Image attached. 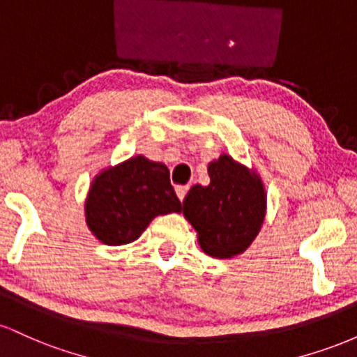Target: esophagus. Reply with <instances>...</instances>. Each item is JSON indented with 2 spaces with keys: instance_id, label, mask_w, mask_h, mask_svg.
I'll use <instances>...</instances> for the list:
<instances>
[{
  "instance_id": "esophagus-1",
  "label": "esophagus",
  "mask_w": 357,
  "mask_h": 357,
  "mask_svg": "<svg viewBox=\"0 0 357 357\" xmlns=\"http://www.w3.org/2000/svg\"><path fill=\"white\" fill-rule=\"evenodd\" d=\"M188 190H190V188H188V186H178V188H176V195H178V198L181 199V202L184 199V196H186Z\"/></svg>"
}]
</instances>
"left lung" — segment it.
<instances>
[{
  "instance_id": "obj_1",
  "label": "left lung",
  "mask_w": 357,
  "mask_h": 357,
  "mask_svg": "<svg viewBox=\"0 0 357 357\" xmlns=\"http://www.w3.org/2000/svg\"><path fill=\"white\" fill-rule=\"evenodd\" d=\"M210 184H195L183 199V215L198 233L204 253L233 258L247 250L264 227L267 192L253 167L221 154L208 165Z\"/></svg>"
}]
</instances>
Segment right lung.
I'll return each mask as SVG.
<instances>
[{"mask_svg":"<svg viewBox=\"0 0 357 357\" xmlns=\"http://www.w3.org/2000/svg\"><path fill=\"white\" fill-rule=\"evenodd\" d=\"M85 223L110 247L137 240L155 216L181 211L169 169L144 155H132L102 169L85 198Z\"/></svg>","mask_w":357,"mask_h":357,"instance_id":"add662e5","label":"right lung"}]
</instances>
